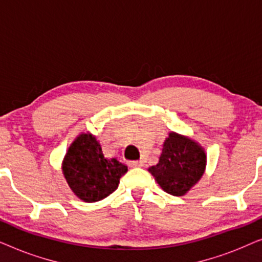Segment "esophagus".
Returning <instances> with one entry per match:
<instances>
[{
  "label": "esophagus",
  "instance_id": "esophagus-1",
  "mask_svg": "<svg viewBox=\"0 0 262 262\" xmlns=\"http://www.w3.org/2000/svg\"><path fill=\"white\" fill-rule=\"evenodd\" d=\"M127 164H128V167L136 168V167H142L143 162H142V161H128Z\"/></svg>",
  "mask_w": 262,
  "mask_h": 262
}]
</instances>
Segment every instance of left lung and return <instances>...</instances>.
<instances>
[{
  "mask_svg": "<svg viewBox=\"0 0 262 262\" xmlns=\"http://www.w3.org/2000/svg\"><path fill=\"white\" fill-rule=\"evenodd\" d=\"M205 164L206 155L202 146L170 132L163 144L159 163L150 167L149 171L164 192L180 196L199 181Z\"/></svg>",
  "mask_w": 262,
  "mask_h": 262,
  "instance_id": "1",
  "label": "left lung"
}]
</instances>
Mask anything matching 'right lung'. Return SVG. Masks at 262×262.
Here are the masks:
<instances>
[{"mask_svg": "<svg viewBox=\"0 0 262 262\" xmlns=\"http://www.w3.org/2000/svg\"><path fill=\"white\" fill-rule=\"evenodd\" d=\"M127 167L116 159L106 160L91 134H82L70 145L63 161V174L78 198L99 202L116 191Z\"/></svg>", "mask_w": 262, "mask_h": 262, "instance_id": "right-lung-1", "label": "right lung"}]
</instances>
